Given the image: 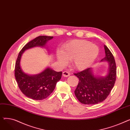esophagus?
Segmentation results:
<instances>
[{
  "label": "esophagus",
  "mask_w": 130,
  "mask_h": 130,
  "mask_svg": "<svg viewBox=\"0 0 130 130\" xmlns=\"http://www.w3.org/2000/svg\"><path fill=\"white\" fill-rule=\"evenodd\" d=\"M63 75L64 77H68L70 75V73L69 72H68V71H64L63 72Z\"/></svg>",
  "instance_id": "obj_1"
}]
</instances>
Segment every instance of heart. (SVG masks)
<instances>
[{"instance_id": "b5f03b06", "label": "heart", "mask_w": 130, "mask_h": 130, "mask_svg": "<svg viewBox=\"0 0 130 130\" xmlns=\"http://www.w3.org/2000/svg\"><path fill=\"white\" fill-rule=\"evenodd\" d=\"M99 54V47L84 40H74L66 43L57 52L59 62L66 64L67 59L72 60V65L77 70L89 67L96 59Z\"/></svg>"}]
</instances>
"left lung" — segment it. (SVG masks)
I'll list each match as a JSON object with an SVG mask.
<instances>
[{
    "instance_id": "8db88e82",
    "label": "left lung",
    "mask_w": 130,
    "mask_h": 130,
    "mask_svg": "<svg viewBox=\"0 0 130 130\" xmlns=\"http://www.w3.org/2000/svg\"><path fill=\"white\" fill-rule=\"evenodd\" d=\"M105 56L101 61L106 60L109 64L108 74L105 77H95L91 68L74 75L79 78L74 93L81 103L87 105L98 104L104 101L111 93L117 78V66L113 54L106 46H104Z\"/></svg>"
}]
</instances>
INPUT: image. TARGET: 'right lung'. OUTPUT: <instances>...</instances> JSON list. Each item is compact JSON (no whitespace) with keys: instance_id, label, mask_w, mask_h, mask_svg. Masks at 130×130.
<instances>
[{"instance_id":"add662e5","label":"right lung","mask_w":130,"mask_h":130,"mask_svg":"<svg viewBox=\"0 0 130 130\" xmlns=\"http://www.w3.org/2000/svg\"><path fill=\"white\" fill-rule=\"evenodd\" d=\"M53 36H40L27 43L19 53L15 67V76L20 90L27 97L35 100H42L49 96L54 90L62 72L47 68L42 73L34 76L24 73L20 68V60L23 52L37 46H44Z\"/></svg>"}]
</instances>
